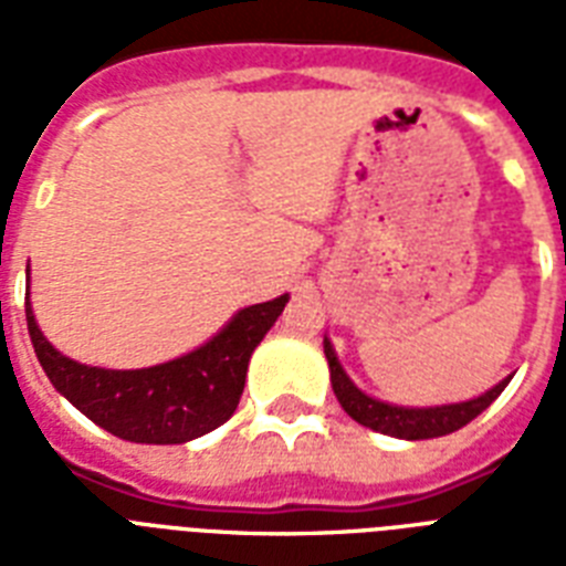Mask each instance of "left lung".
I'll return each mask as SVG.
<instances>
[{
    "label": "left lung",
    "mask_w": 566,
    "mask_h": 566,
    "mask_svg": "<svg viewBox=\"0 0 566 566\" xmlns=\"http://www.w3.org/2000/svg\"><path fill=\"white\" fill-rule=\"evenodd\" d=\"M323 353H326L328 373H332V390H335L340 408H344L355 422H361L367 429L381 431V434H390V438L399 440H429L452 434V431H458L470 420H475V417H479V413H482L511 381V376L502 378L500 385L491 387V390H484L482 396L467 399V402L413 408V405L381 402L376 396L364 394L361 387L346 376V370L340 367V361H337L335 346H332L328 337H323Z\"/></svg>",
    "instance_id": "1"
}]
</instances>
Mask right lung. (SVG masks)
Wrapping results in <instances>:
<instances>
[{
	"label": "right lung",
	"instance_id": "1",
	"mask_svg": "<svg viewBox=\"0 0 566 566\" xmlns=\"http://www.w3.org/2000/svg\"><path fill=\"white\" fill-rule=\"evenodd\" d=\"M287 293L240 308L226 326L172 361L105 370L57 353L40 332L31 302L25 323L40 367L78 411L132 443H188L229 420L247 385L249 358L287 305Z\"/></svg>",
	"mask_w": 566,
	"mask_h": 566
}]
</instances>
